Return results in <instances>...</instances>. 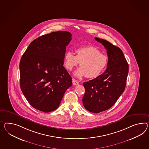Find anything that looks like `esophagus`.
I'll list each match as a JSON object with an SVG mask.
<instances>
[{
  "mask_svg": "<svg viewBox=\"0 0 149 149\" xmlns=\"http://www.w3.org/2000/svg\"><path fill=\"white\" fill-rule=\"evenodd\" d=\"M72 83L74 85H77L79 84L78 81L77 80H76V79H72Z\"/></svg>",
  "mask_w": 149,
  "mask_h": 149,
  "instance_id": "34e87169",
  "label": "esophagus"
}]
</instances>
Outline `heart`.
I'll list each match as a JSON object with an SVG mask.
<instances>
[{"instance_id": "b5f03b06", "label": "heart", "mask_w": 149, "mask_h": 149, "mask_svg": "<svg viewBox=\"0 0 149 149\" xmlns=\"http://www.w3.org/2000/svg\"><path fill=\"white\" fill-rule=\"evenodd\" d=\"M76 54V55L72 52H67L64 56V63L66 68L71 71L80 63V68L74 72L77 77L97 78L104 72L108 64L107 55L102 54L95 46L78 47Z\"/></svg>"}]
</instances>
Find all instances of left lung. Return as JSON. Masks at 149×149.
<instances>
[{"instance_id":"obj_1","label":"left lung","mask_w":149,"mask_h":149,"mask_svg":"<svg viewBox=\"0 0 149 149\" xmlns=\"http://www.w3.org/2000/svg\"><path fill=\"white\" fill-rule=\"evenodd\" d=\"M107 50L108 64L99 77L83 83L85 92L83 104L87 110L99 113L112 107L126 86L129 65L122 51L103 39L95 37Z\"/></svg>"}]
</instances>
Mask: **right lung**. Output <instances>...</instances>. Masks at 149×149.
<instances>
[{
  "label": "right lung",
  "instance_id": "obj_1",
  "mask_svg": "<svg viewBox=\"0 0 149 149\" xmlns=\"http://www.w3.org/2000/svg\"><path fill=\"white\" fill-rule=\"evenodd\" d=\"M72 34L67 31L42 35L31 42L19 64L20 84L28 102L44 112L59 107L72 78L64 67L66 47Z\"/></svg>",
  "mask_w": 149,
  "mask_h": 149
}]
</instances>
